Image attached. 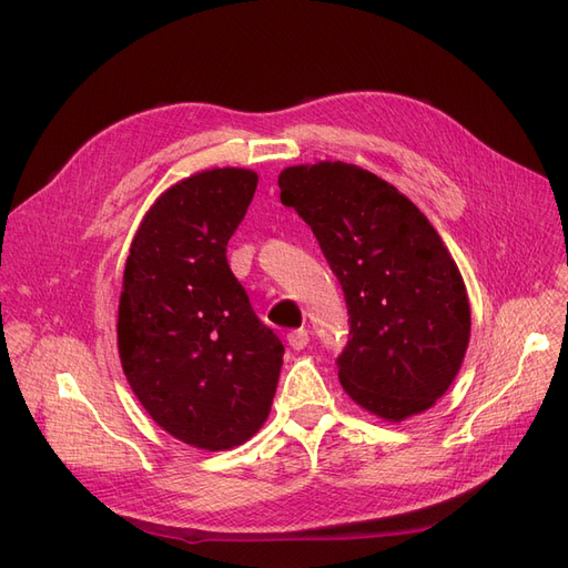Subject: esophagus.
I'll use <instances>...</instances> for the list:
<instances>
[{"instance_id": "34e87169", "label": "esophagus", "mask_w": 568, "mask_h": 568, "mask_svg": "<svg viewBox=\"0 0 568 568\" xmlns=\"http://www.w3.org/2000/svg\"><path fill=\"white\" fill-rule=\"evenodd\" d=\"M286 341L294 351H303L307 346V341H311V336H307V329H294V332H288Z\"/></svg>"}]
</instances>
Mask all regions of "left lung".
<instances>
[{"label":"left lung","instance_id":"1","mask_svg":"<svg viewBox=\"0 0 568 568\" xmlns=\"http://www.w3.org/2000/svg\"><path fill=\"white\" fill-rule=\"evenodd\" d=\"M280 189L346 296L343 390L386 422L422 415L455 382L471 334L467 286L443 239L405 194L353 163L284 168Z\"/></svg>","mask_w":568,"mask_h":568}]
</instances>
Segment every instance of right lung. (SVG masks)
Listing matches in <instances>:
<instances>
[{"instance_id": "obj_1", "label": "right lung", "mask_w": 568, "mask_h": 568, "mask_svg": "<svg viewBox=\"0 0 568 568\" xmlns=\"http://www.w3.org/2000/svg\"><path fill=\"white\" fill-rule=\"evenodd\" d=\"M255 186L246 168L170 186L132 239L120 291L118 353L130 388L163 432L211 453L265 424L284 357L227 263Z\"/></svg>"}]
</instances>
